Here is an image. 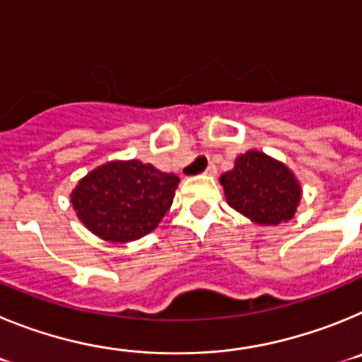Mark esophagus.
Segmentation results:
<instances>
[{
	"label": "esophagus",
	"instance_id": "esophagus-1",
	"mask_svg": "<svg viewBox=\"0 0 362 362\" xmlns=\"http://www.w3.org/2000/svg\"><path fill=\"white\" fill-rule=\"evenodd\" d=\"M204 174H209V175H216V174H217V166L214 165V163H210V165L206 166V170H204Z\"/></svg>",
	"mask_w": 362,
	"mask_h": 362
}]
</instances>
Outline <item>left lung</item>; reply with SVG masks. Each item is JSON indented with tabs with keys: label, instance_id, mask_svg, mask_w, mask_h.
Masks as SVG:
<instances>
[{
	"label": "left lung",
	"instance_id": "8db88e82",
	"mask_svg": "<svg viewBox=\"0 0 362 362\" xmlns=\"http://www.w3.org/2000/svg\"><path fill=\"white\" fill-rule=\"evenodd\" d=\"M221 185L230 206L257 225L292 219L300 199V187L292 172L257 150L239 156L235 168L221 175Z\"/></svg>",
	"mask_w": 362,
	"mask_h": 362
}]
</instances>
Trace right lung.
<instances>
[{"instance_id": "add662e5", "label": "right lung", "mask_w": 362, "mask_h": 362, "mask_svg": "<svg viewBox=\"0 0 362 362\" xmlns=\"http://www.w3.org/2000/svg\"><path fill=\"white\" fill-rule=\"evenodd\" d=\"M179 185L174 174L141 161H112L83 177L72 204L86 228L105 241L139 239L159 225Z\"/></svg>"}]
</instances>
